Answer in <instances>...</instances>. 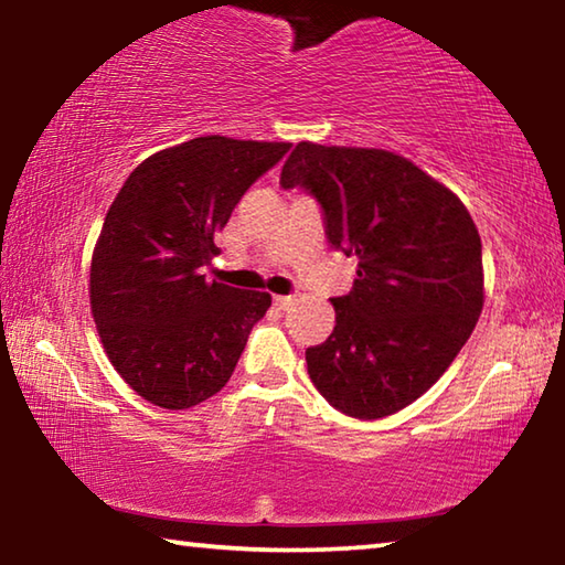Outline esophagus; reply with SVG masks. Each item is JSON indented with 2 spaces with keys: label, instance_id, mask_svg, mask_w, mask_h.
<instances>
[{
  "label": "esophagus",
  "instance_id": "esophagus-1",
  "mask_svg": "<svg viewBox=\"0 0 565 565\" xmlns=\"http://www.w3.org/2000/svg\"><path fill=\"white\" fill-rule=\"evenodd\" d=\"M294 301H296L294 296H274V303H276V309H281V311L289 309V306H291Z\"/></svg>",
  "mask_w": 565,
  "mask_h": 565
}]
</instances>
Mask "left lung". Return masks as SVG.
I'll return each instance as SVG.
<instances>
[{"label": "left lung", "mask_w": 565, "mask_h": 565, "mask_svg": "<svg viewBox=\"0 0 565 565\" xmlns=\"http://www.w3.org/2000/svg\"><path fill=\"white\" fill-rule=\"evenodd\" d=\"M281 186L319 199L333 248L356 254L337 327L306 349L319 394L353 418H384L426 394L483 309L481 236L451 189L386 149L299 141Z\"/></svg>", "instance_id": "8db88e82"}]
</instances>
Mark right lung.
<instances>
[{
	"instance_id": "1",
	"label": "right lung",
	"mask_w": 565,
	"mask_h": 565,
	"mask_svg": "<svg viewBox=\"0 0 565 565\" xmlns=\"http://www.w3.org/2000/svg\"><path fill=\"white\" fill-rule=\"evenodd\" d=\"M289 147L189 139L141 161L111 202L92 254V317L111 366L149 404L181 411L222 391L271 306L266 291L206 281L202 266L244 191Z\"/></svg>"
}]
</instances>
